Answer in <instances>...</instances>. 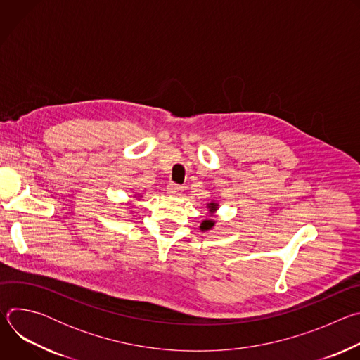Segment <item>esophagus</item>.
<instances>
[{
	"mask_svg": "<svg viewBox=\"0 0 360 360\" xmlns=\"http://www.w3.org/2000/svg\"><path fill=\"white\" fill-rule=\"evenodd\" d=\"M184 192V188L181 185H175V184H169L168 185V193L172 196H181Z\"/></svg>",
	"mask_w": 360,
	"mask_h": 360,
	"instance_id": "obj_1",
	"label": "esophagus"
}]
</instances>
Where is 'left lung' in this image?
<instances>
[{"label": "left lung", "instance_id": "left-lung-1", "mask_svg": "<svg viewBox=\"0 0 360 360\" xmlns=\"http://www.w3.org/2000/svg\"><path fill=\"white\" fill-rule=\"evenodd\" d=\"M207 208H208L210 215H211V217H215V214H217V211H218V208H219V203H217V202H210V203H207ZM214 226H215V221H214V219H207V221H202L199 229H200L202 232H207V231H211Z\"/></svg>", "mask_w": 360, "mask_h": 360}]
</instances>
